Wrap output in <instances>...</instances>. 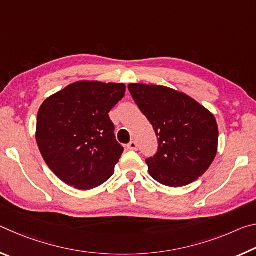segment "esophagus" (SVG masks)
<instances>
[{"label":"esophagus","instance_id":"1","mask_svg":"<svg viewBox=\"0 0 256 256\" xmlns=\"http://www.w3.org/2000/svg\"><path fill=\"white\" fill-rule=\"evenodd\" d=\"M128 148L131 149V150L136 151V150H138V144H136V141H131V142H130V144H128Z\"/></svg>","mask_w":256,"mask_h":256}]
</instances>
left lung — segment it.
I'll return each instance as SVG.
<instances>
[{
	"mask_svg": "<svg viewBox=\"0 0 256 256\" xmlns=\"http://www.w3.org/2000/svg\"><path fill=\"white\" fill-rule=\"evenodd\" d=\"M128 90L158 136L157 154L146 160L150 176L162 185L180 188L204 174L218 150L214 114L168 86L130 84Z\"/></svg>",
	"mask_w": 256,
	"mask_h": 256,
	"instance_id": "left-lung-1",
	"label": "left lung"
}]
</instances>
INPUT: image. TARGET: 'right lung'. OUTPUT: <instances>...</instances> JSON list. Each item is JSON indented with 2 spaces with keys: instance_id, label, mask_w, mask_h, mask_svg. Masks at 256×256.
Here are the masks:
<instances>
[{
  "instance_id": "right-lung-1",
  "label": "right lung",
  "mask_w": 256,
  "mask_h": 256,
  "mask_svg": "<svg viewBox=\"0 0 256 256\" xmlns=\"http://www.w3.org/2000/svg\"><path fill=\"white\" fill-rule=\"evenodd\" d=\"M125 94L124 84L78 81L52 94L37 115L36 141L50 170L78 190L110 178L124 148L108 112Z\"/></svg>"
}]
</instances>
